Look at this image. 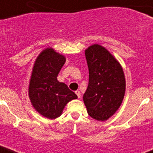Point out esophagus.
Instances as JSON below:
<instances>
[{"label": "esophagus", "instance_id": "esophagus-1", "mask_svg": "<svg viewBox=\"0 0 153 153\" xmlns=\"http://www.w3.org/2000/svg\"><path fill=\"white\" fill-rule=\"evenodd\" d=\"M75 94H76L77 96H78V98H79V99H80V98H81V94H80V91H75Z\"/></svg>", "mask_w": 153, "mask_h": 153}]
</instances>
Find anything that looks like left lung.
Listing matches in <instances>:
<instances>
[{
  "label": "left lung",
  "instance_id": "left-lung-1",
  "mask_svg": "<svg viewBox=\"0 0 153 153\" xmlns=\"http://www.w3.org/2000/svg\"><path fill=\"white\" fill-rule=\"evenodd\" d=\"M85 55L89 82L83 101L91 118L107 120L123 101L126 86L123 70L115 58L100 45L90 46Z\"/></svg>",
  "mask_w": 153,
  "mask_h": 153
}]
</instances>
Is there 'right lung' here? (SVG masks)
Listing matches in <instances>:
<instances>
[{
	"instance_id": "obj_1",
	"label": "right lung",
	"mask_w": 153,
	"mask_h": 153,
	"mask_svg": "<svg viewBox=\"0 0 153 153\" xmlns=\"http://www.w3.org/2000/svg\"><path fill=\"white\" fill-rule=\"evenodd\" d=\"M66 62V58L53 49H45L37 58L33 69L29 87V95L33 108L41 115L55 119L63 108L77 95L57 76Z\"/></svg>"
}]
</instances>
